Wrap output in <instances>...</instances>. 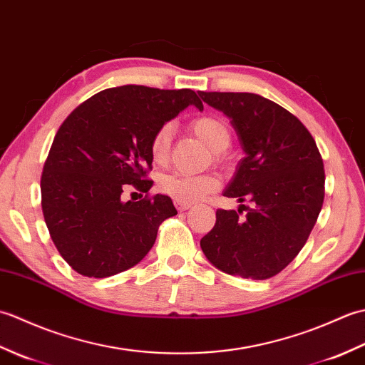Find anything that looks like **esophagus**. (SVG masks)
Returning a JSON list of instances; mask_svg holds the SVG:
<instances>
[{
    "mask_svg": "<svg viewBox=\"0 0 365 365\" xmlns=\"http://www.w3.org/2000/svg\"><path fill=\"white\" fill-rule=\"evenodd\" d=\"M174 204H175V207H177V210L178 212H185V210H188V208H191V202H185V200H178V199H175L174 200Z\"/></svg>",
    "mask_w": 365,
    "mask_h": 365,
    "instance_id": "esophagus-1",
    "label": "esophagus"
}]
</instances>
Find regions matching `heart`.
Here are the masks:
<instances>
[{
	"label": "heart",
	"mask_w": 365,
	"mask_h": 365,
	"mask_svg": "<svg viewBox=\"0 0 365 365\" xmlns=\"http://www.w3.org/2000/svg\"><path fill=\"white\" fill-rule=\"evenodd\" d=\"M191 130L215 152V160L221 161L222 153L230 145V130L227 123L216 115H202L191 122ZM174 125L170 122L155 131L150 139V155L155 163H165L170 150ZM220 178L213 174H169L161 177L160 188L174 199L185 202H197L220 188Z\"/></svg>",
	"instance_id": "heart-1"
}]
</instances>
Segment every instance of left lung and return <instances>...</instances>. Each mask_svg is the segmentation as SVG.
I'll return each instance as SVG.
<instances>
[{
  "instance_id": "1",
  "label": "left lung",
  "mask_w": 365,
  "mask_h": 365,
  "mask_svg": "<svg viewBox=\"0 0 365 365\" xmlns=\"http://www.w3.org/2000/svg\"><path fill=\"white\" fill-rule=\"evenodd\" d=\"M230 119L246 157L224 191L252 207L216 210L200 240L205 257L232 276L268 279L306 245L324 199L323 160L302 122L271 100L250 92H199ZM243 210L245 219H240Z\"/></svg>"
}]
</instances>
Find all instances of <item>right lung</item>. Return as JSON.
<instances>
[{
    "label": "right lung",
    "instance_id": "1",
    "mask_svg": "<svg viewBox=\"0 0 365 365\" xmlns=\"http://www.w3.org/2000/svg\"><path fill=\"white\" fill-rule=\"evenodd\" d=\"M188 105L191 89L125 84L105 89L67 115L41 178L42 212L54 246L76 273L108 277L141 262L160 224L177 215L169 196L122 199L127 185L147 192L150 139Z\"/></svg>",
    "mask_w": 365,
    "mask_h": 365
}]
</instances>
